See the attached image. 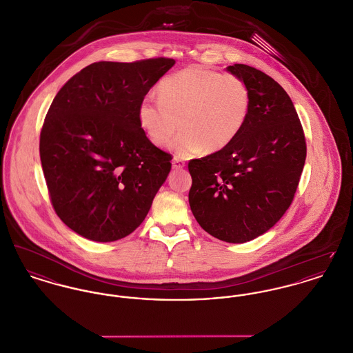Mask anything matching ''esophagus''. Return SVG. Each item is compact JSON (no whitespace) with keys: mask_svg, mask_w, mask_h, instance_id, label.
Masks as SVG:
<instances>
[{"mask_svg":"<svg viewBox=\"0 0 353 353\" xmlns=\"http://www.w3.org/2000/svg\"><path fill=\"white\" fill-rule=\"evenodd\" d=\"M172 165H173V168H174V169H183V168L185 166V161H183V160H181V159H179V157H174Z\"/></svg>","mask_w":353,"mask_h":353,"instance_id":"1","label":"esophagus"}]
</instances>
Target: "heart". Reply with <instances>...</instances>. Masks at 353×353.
I'll return each instance as SVG.
<instances>
[{
	"label": "heart",
	"mask_w": 353,
	"mask_h": 353,
	"mask_svg": "<svg viewBox=\"0 0 353 353\" xmlns=\"http://www.w3.org/2000/svg\"><path fill=\"white\" fill-rule=\"evenodd\" d=\"M159 98L142 99L139 123L157 146H165L181 126L170 143L179 157L227 148L242 133L251 109V91L242 78L201 65L163 78Z\"/></svg>",
	"instance_id": "obj_1"
}]
</instances>
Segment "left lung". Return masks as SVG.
<instances>
[{
	"label": "left lung",
	"mask_w": 353,
	"mask_h": 353,
	"mask_svg": "<svg viewBox=\"0 0 353 353\" xmlns=\"http://www.w3.org/2000/svg\"><path fill=\"white\" fill-rule=\"evenodd\" d=\"M227 70L251 91L245 126L227 148L188 163L190 205L204 231L244 243L269 231L290 207L306 159V141L288 92L265 72Z\"/></svg>",
	"instance_id": "8db88e82"
}]
</instances>
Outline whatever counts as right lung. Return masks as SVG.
<instances>
[{
  "instance_id": "obj_1",
  "label": "right lung",
  "mask_w": 353,
  "mask_h": 353,
  "mask_svg": "<svg viewBox=\"0 0 353 353\" xmlns=\"http://www.w3.org/2000/svg\"><path fill=\"white\" fill-rule=\"evenodd\" d=\"M174 63H92L56 94L40 160L56 215L83 238L114 242L132 234L166 180L172 156L146 137L138 108Z\"/></svg>"
}]
</instances>
